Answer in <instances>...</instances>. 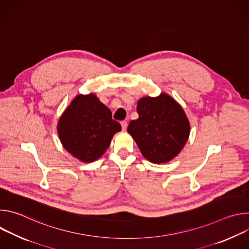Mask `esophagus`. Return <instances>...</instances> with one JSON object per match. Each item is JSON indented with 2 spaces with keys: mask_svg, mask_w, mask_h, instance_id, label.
<instances>
[{
  "mask_svg": "<svg viewBox=\"0 0 249 249\" xmlns=\"http://www.w3.org/2000/svg\"><path fill=\"white\" fill-rule=\"evenodd\" d=\"M121 126H122V129H123V130H126V129H127V126H128L127 121H122V122H121Z\"/></svg>",
  "mask_w": 249,
  "mask_h": 249,
  "instance_id": "1",
  "label": "esophagus"
}]
</instances>
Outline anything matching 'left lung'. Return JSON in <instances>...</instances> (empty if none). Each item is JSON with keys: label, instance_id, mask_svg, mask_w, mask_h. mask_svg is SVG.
I'll return each mask as SVG.
<instances>
[{"label": "left lung", "instance_id": "obj_1", "mask_svg": "<svg viewBox=\"0 0 249 249\" xmlns=\"http://www.w3.org/2000/svg\"><path fill=\"white\" fill-rule=\"evenodd\" d=\"M139 118L132 120L128 133L142 155L153 163L171 160L185 146L190 124L181 106L171 96L142 97L137 103Z\"/></svg>", "mask_w": 249, "mask_h": 249}]
</instances>
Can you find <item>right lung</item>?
I'll return each mask as SVG.
<instances>
[{
    "label": "right lung",
    "instance_id": "1",
    "mask_svg": "<svg viewBox=\"0 0 249 249\" xmlns=\"http://www.w3.org/2000/svg\"><path fill=\"white\" fill-rule=\"evenodd\" d=\"M58 135L64 148L84 162L99 159L121 125L95 94L77 95L59 119Z\"/></svg>",
    "mask_w": 249,
    "mask_h": 249
}]
</instances>
